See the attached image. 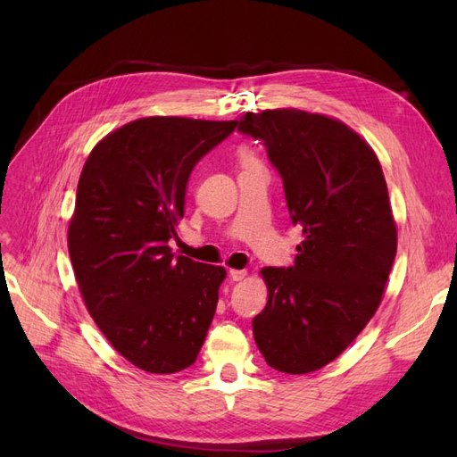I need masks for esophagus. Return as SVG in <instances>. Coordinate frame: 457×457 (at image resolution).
<instances>
[{
  "instance_id": "34e87169",
  "label": "esophagus",
  "mask_w": 457,
  "mask_h": 457,
  "mask_svg": "<svg viewBox=\"0 0 457 457\" xmlns=\"http://www.w3.org/2000/svg\"><path fill=\"white\" fill-rule=\"evenodd\" d=\"M228 276H230V280H232V282H240V280H244V278H245V270L230 269V270H228Z\"/></svg>"
}]
</instances>
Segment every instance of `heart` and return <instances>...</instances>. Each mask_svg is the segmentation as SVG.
Here are the masks:
<instances>
[{"instance_id":"obj_1","label":"heart","mask_w":457,"mask_h":457,"mask_svg":"<svg viewBox=\"0 0 457 457\" xmlns=\"http://www.w3.org/2000/svg\"><path fill=\"white\" fill-rule=\"evenodd\" d=\"M242 162H244V165H250V163H255V160H253V156L250 154V152H242Z\"/></svg>"}]
</instances>
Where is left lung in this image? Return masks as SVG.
<instances>
[{
  "label": "left lung",
  "instance_id": "1",
  "mask_svg": "<svg viewBox=\"0 0 457 457\" xmlns=\"http://www.w3.org/2000/svg\"><path fill=\"white\" fill-rule=\"evenodd\" d=\"M242 135L267 148L292 223L295 262L267 267L253 337L270 368L309 373L337 358L376 314L396 255L389 192L373 150L345 123L295 108L245 112Z\"/></svg>",
  "mask_w": 457,
  "mask_h": 457
}]
</instances>
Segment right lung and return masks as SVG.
Segmentation results:
<instances>
[{"label": "right lung", "mask_w": 457, "mask_h": 457, "mask_svg": "<svg viewBox=\"0 0 457 457\" xmlns=\"http://www.w3.org/2000/svg\"><path fill=\"white\" fill-rule=\"evenodd\" d=\"M237 121L141 118L106 135L79 175L68 227L76 282L112 347L150 373L196 362L225 269L175 255L195 165Z\"/></svg>", "instance_id": "obj_1"}]
</instances>
